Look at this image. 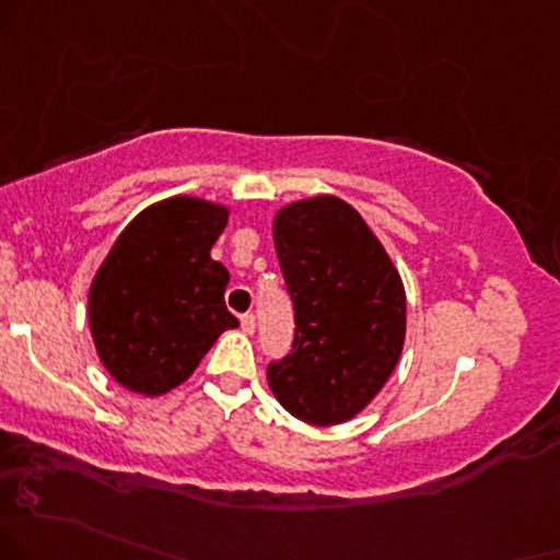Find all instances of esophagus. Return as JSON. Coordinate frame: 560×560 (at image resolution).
Masks as SVG:
<instances>
[{
	"label": "esophagus",
	"instance_id": "esophagus-1",
	"mask_svg": "<svg viewBox=\"0 0 560 560\" xmlns=\"http://www.w3.org/2000/svg\"><path fill=\"white\" fill-rule=\"evenodd\" d=\"M241 329H244L246 335H252L254 329H257V319H254V314H244V316H241Z\"/></svg>",
	"mask_w": 560,
	"mask_h": 560
}]
</instances>
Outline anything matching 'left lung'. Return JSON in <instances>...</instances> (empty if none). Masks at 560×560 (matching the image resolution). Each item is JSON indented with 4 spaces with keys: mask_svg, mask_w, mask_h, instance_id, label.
Returning a JSON list of instances; mask_svg holds the SVG:
<instances>
[{
    "mask_svg": "<svg viewBox=\"0 0 560 560\" xmlns=\"http://www.w3.org/2000/svg\"><path fill=\"white\" fill-rule=\"evenodd\" d=\"M272 236L293 299L295 337L291 353L267 365L269 389L303 423H345L382 392L402 355V278L340 197L280 207Z\"/></svg>",
    "mask_w": 560,
    "mask_h": 560,
    "instance_id": "8db88e82",
    "label": "left lung"
}]
</instances>
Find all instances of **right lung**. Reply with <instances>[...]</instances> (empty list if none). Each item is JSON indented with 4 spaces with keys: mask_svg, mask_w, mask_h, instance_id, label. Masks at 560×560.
<instances>
[{
    "mask_svg": "<svg viewBox=\"0 0 560 560\" xmlns=\"http://www.w3.org/2000/svg\"><path fill=\"white\" fill-rule=\"evenodd\" d=\"M228 207L171 197L137 215L90 282L88 319L101 363L121 386L161 397L195 374L238 319L225 308L228 269L210 257Z\"/></svg>",
    "mask_w": 560,
    "mask_h": 560,
    "instance_id": "obj_1",
    "label": "right lung"
}]
</instances>
